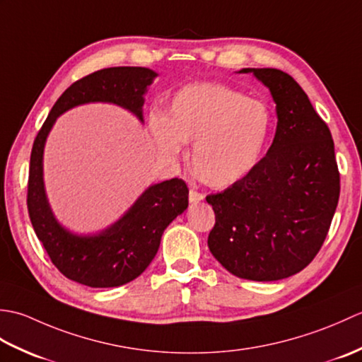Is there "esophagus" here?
<instances>
[{"mask_svg": "<svg viewBox=\"0 0 362 362\" xmlns=\"http://www.w3.org/2000/svg\"><path fill=\"white\" fill-rule=\"evenodd\" d=\"M204 197H205V196H204L202 193H199V191H196V189H191V191H189V196H188L191 204L201 202V201H204Z\"/></svg>", "mask_w": 362, "mask_h": 362, "instance_id": "obj_1", "label": "esophagus"}]
</instances>
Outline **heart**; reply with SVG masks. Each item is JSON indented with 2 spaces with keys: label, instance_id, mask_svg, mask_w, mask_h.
I'll use <instances>...</instances> for the list:
<instances>
[{
  "label": "heart",
  "instance_id": "b5f03b06",
  "mask_svg": "<svg viewBox=\"0 0 362 362\" xmlns=\"http://www.w3.org/2000/svg\"><path fill=\"white\" fill-rule=\"evenodd\" d=\"M271 109L259 99L221 83H194L174 95L166 117L152 115L151 132L166 160L193 143L191 165L205 185L227 188L263 158L272 132Z\"/></svg>",
  "mask_w": 362,
  "mask_h": 362
}]
</instances>
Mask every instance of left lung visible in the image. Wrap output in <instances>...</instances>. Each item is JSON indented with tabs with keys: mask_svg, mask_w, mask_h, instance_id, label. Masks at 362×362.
<instances>
[{
	"mask_svg": "<svg viewBox=\"0 0 362 362\" xmlns=\"http://www.w3.org/2000/svg\"><path fill=\"white\" fill-rule=\"evenodd\" d=\"M271 91L274 141L235 185L206 196L216 224L209 247L230 274L275 281L308 266L324 244L339 201V171L329 129L302 87L275 68H243Z\"/></svg>",
	"mask_w": 362,
	"mask_h": 362,
	"instance_id": "1",
	"label": "left lung"
}]
</instances>
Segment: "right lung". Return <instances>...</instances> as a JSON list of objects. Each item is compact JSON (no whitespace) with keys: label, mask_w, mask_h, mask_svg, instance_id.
<instances>
[{"label":"right lung","mask_w":362,"mask_h":362,"mask_svg":"<svg viewBox=\"0 0 362 362\" xmlns=\"http://www.w3.org/2000/svg\"><path fill=\"white\" fill-rule=\"evenodd\" d=\"M157 76L144 66H113L76 81L54 104L30 152L28 211L35 235L66 279L90 288L121 286L144 272L157 255L165 228L188 209L187 183L171 179L151 185L112 226L96 233H73L54 216L46 196V138L60 115L90 103L119 105L143 122L144 95Z\"/></svg>","instance_id":"add662e5"}]
</instances>
